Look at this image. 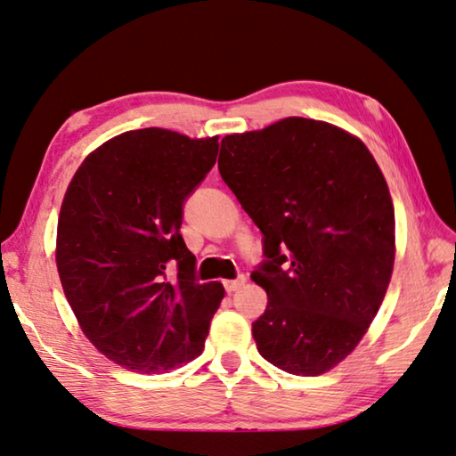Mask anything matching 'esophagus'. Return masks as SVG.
Masks as SVG:
<instances>
[{
  "mask_svg": "<svg viewBox=\"0 0 456 456\" xmlns=\"http://www.w3.org/2000/svg\"><path fill=\"white\" fill-rule=\"evenodd\" d=\"M246 282L244 277H238L234 281H224V289H226V293H234V290L240 289Z\"/></svg>",
  "mask_w": 456,
  "mask_h": 456,
  "instance_id": "obj_1",
  "label": "esophagus"
}]
</instances>
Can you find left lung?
<instances>
[{"label": "left lung", "instance_id": "8db88e82", "mask_svg": "<svg viewBox=\"0 0 456 456\" xmlns=\"http://www.w3.org/2000/svg\"><path fill=\"white\" fill-rule=\"evenodd\" d=\"M218 169L265 236L266 290L252 323L258 354L321 376L354 352L394 271L396 222L382 169L360 137L287 117L222 139Z\"/></svg>", "mask_w": 456, "mask_h": 456}]
</instances>
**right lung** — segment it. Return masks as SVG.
Listing matches in <instances>:
<instances>
[{"label": "right lung", "instance_id": "add662e5", "mask_svg": "<svg viewBox=\"0 0 456 456\" xmlns=\"http://www.w3.org/2000/svg\"><path fill=\"white\" fill-rule=\"evenodd\" d=\"M218 145L159 126L126 131L88 153L64 193L60 282L82 333L125 370L163 374L204 352L224 287L196 281L179 226Z\"/></svg>", "mask_w": 456, "mask_h": 456}]
</instances>
